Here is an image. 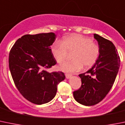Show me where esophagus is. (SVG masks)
Listing matches in <instances>:
<instances>
[{"label": "esophagus", "mask_w": 125, "mask_h": 125, "mask_svg": "<svg viewBox=\"0 0 125 125\" xmlns=\"http://www.w3.org/2000/svg\"><path fill=\"white\" fill-rule=\"evenodd\" d=\"M65 76H66V79H70L71 77L72 76V74H65Z\"/></svg>", "instance_id": "34e87169"}]
</instances>
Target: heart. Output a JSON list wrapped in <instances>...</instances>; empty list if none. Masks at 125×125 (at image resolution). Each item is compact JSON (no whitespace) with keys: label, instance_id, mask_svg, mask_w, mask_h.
<instances>
[{"label":"heart","instance_id":"1","mask_svg":"<svg viewBox=\"0 0 125 125\" xmlns=\"http://www.w3.org/2000/svg\"><path fill=\"white\" fill-rule=\"evenodd\" d=\"M67 51H74L73 61L66 62L60 66V70L74 73L91 68L97 62L100 55V47L93 42L91 38L80 34L65 36L62 41L54 42L51 46L52 55L58 63H62L67 59Z\"/></svg>","mask_w":125,"mask_h":125}]
</instances>
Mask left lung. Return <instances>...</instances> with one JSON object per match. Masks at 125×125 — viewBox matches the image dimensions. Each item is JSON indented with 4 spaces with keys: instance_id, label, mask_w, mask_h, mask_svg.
Masks as SVG:
<instances>
[{
    "instance_id": "left-lung-1",
    "label": "left lung",
    "mask_w": 125,
    "mask_h": 125,
    "mask_svg": "<svg viewBox=\"0 0 125 125\" xmlns=\"http://www.w3.org/2000/svg\"><path fill=\"white\" fill-rule=\"evenodd\" d=\"M94 38L100 47L99 59L90 70L79 75L82 84L73 92L74 99L86 106L94 105L104 99L114 84L120 64L118 53L111 41L97 34Z\"/></svg>"
}]
</instances>
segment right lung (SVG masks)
I'll list each match as a JSON object with an SVG mask.
<instances>
[{"mask_svg": "<svg viewBox=\"0 0 125 125\" xmlns=\"http://www.w3.org/2000/svg\"><path fill=\"white\" fill-rule=\"evenodd\" d=\"M55 39L53 32L24 35L10 51L9 68L15 86L26 99L35 104L52 101L57 85L65 78L63 72L47 71L57 63L51 51Z\"/></svg>", "mask_w": 125, "mask_h": 125, "instance_id": "right-lung-1", "label": "right lung"}]
</instances>
